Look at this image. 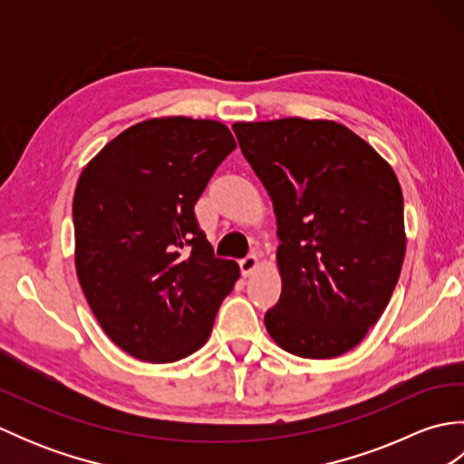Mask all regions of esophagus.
Returning <instances> with one entry per match:
<instances>
[{
    "label": "esophagus",
    "mask_w": 464,
    "mask_h": 464,
    "mask_svg": "<svg viewBox=\"0 0 464 464\" xmlns=\"http://www.w3.org/2000/svg\"><path fill=\"white\" fill-rule=\"evenodd\" d=\"M257 263H259L257 255H253V253L251 255H245V257L239 261V267H241V273L245 275V277L253 273V269L257 267Z\"/></svg>",
    "instance_id": "34e87169"
}]
</instances>
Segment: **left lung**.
<instances>
[{
    "label": "left lung",
    "mask_w": 464,
    "mask_h": 464,
    "mask_svg": "<svg viewBox=\"0 0 464 464\" xmlns=\"http://www.w3.org/2000/svg\"><path fill=\"white\" fill-rule=\"evenodd\" d=\"M233 131L277 215L283 291L265 327L297 357H339L379 321L399 281L407 245L397 175L334 121L287 117Z\"/></svg>",
    "instance_id": "1"
}]
</instances>
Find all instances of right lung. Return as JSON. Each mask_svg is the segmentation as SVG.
<instances>
[{"mask_svg":"<svg viewBox=\"0 0 464 464\" xmlns=\"http://www.w3.org/2000/svg\"><path fill=\"white\" fill-rule=\"evenodd\" d=\"M235 147L219 121L150 120L107 143L77 181V277L107 337L135 359L173 362L201 349L239 279L195 217Z\"/></svg>","mask_w":464,"mask_h":464,"instance_id":"obj_1","label":"right lung"}]
</instances>
